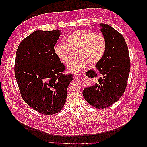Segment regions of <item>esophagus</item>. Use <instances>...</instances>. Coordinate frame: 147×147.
Instances as JSON below:
<instances>
[{"mask_svg": "<svg viewBox=\"0 0 147 147\" xmlns=\"http://www.w3.org/2000/svg\"><path fill=\"white\" fill-rule=\"evenodd\" d=\"M74 77H75V79H77V80H78L79 79V74H77V73H75V74H74Z\"/></svg>", "mask_w": 147, "mask_h": 147, "instance_id": "esophagus-1", "label": "esophagus"}]
</instances>
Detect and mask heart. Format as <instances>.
Returning <instances> with one entry per match:
<instances>
[{"instance_id": "heart-1", "label": "heart", "mask_w": 147, "mask_h": 147, "mask_svg": "<svg viewBox=\"0 0 147 147\" xmlns=\"http://www.w3.org/2000/svg\"><path fill=\"white\" fill-rule=\"evenodd\" d=\"M65 43H58L54 52L61 63L68 65L75 53L78 56L68 67L70 72H76L84 69L88 63L96 64L104 57L107 50V40L103 35L79 29L74 31L65 38Z\"/></svg>"}]
</instances>
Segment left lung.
<instances>
[{
	"label": "left lung",
	"mask_w": 147,
	"mask_h": 147,
	"mask_svg": "<svg viewBox=\"0 0 147 147\" xmlns=\"http://www.w3.org/2000/svg\"><path fill=\"white\" fill-rule=\"evenodd\" d=\"M100 26L107 40V50L96 66L102 77L99 82L83 91L85 100L99 109L112 105L122 96L131 69L128 47L122 34L108 24L102 23ZM92 75L97 76L96 71Z\"/></svg>",
	"instance_id": "left-lung-1"
}]
</instances>
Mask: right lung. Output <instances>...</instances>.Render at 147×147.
Here are the masks:
<instances>
[{
  "instance_id": "right-lung-1",
  "label": "right lung",
  "mask_w": 147,
  "mask_h": 147,
  "mask_svg": "<svg viewBox=\"0 0 147 147\" xmlns=\"http://www.w3.org/2000/svg\"><path fill=\"white\" fill-rule=\"evenodd\" d=\"M59 30H36L21 41L17 49L15 75L23 99L38 112L52 115L63 108L73 75L64 74V65L54 47Z\"/></svg>"
}]
</instances>
